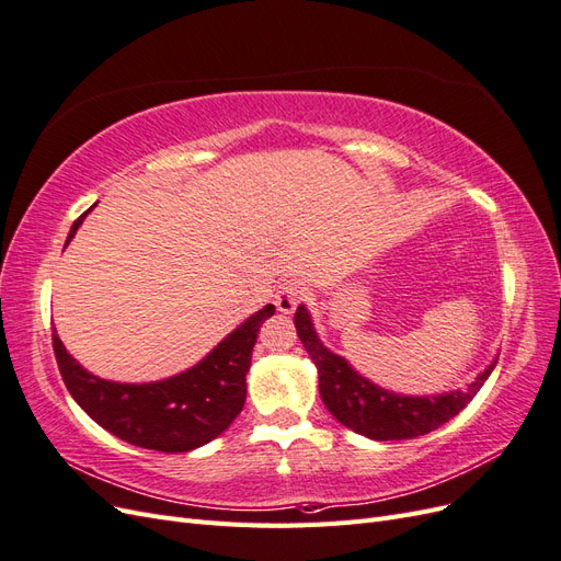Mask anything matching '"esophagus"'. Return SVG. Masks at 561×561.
<instances>
[{
	"label": "esophagus",
	"instance_id": "obj_1",
	"mask_svg": "<svg viewBox=\"0 0 561 561\" xmlns=\"http://www.w3.org/2000/svg\"><path fill=\"white\" fill-rule=\"evenodd\" d=\"M304 297H307V285L295 278V280H285L278 287V293L274 295V304L280 313H293L297 309V304L304 301Z\"/></svg>",
	"mask_w": 561,
	"mask_h": 561
}]
</instances>
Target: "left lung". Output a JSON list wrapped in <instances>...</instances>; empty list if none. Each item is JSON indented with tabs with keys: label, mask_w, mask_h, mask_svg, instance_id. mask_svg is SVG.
<instances>
[{
	"label": "left lung",
	"mask_w": 561,
	"mask_h": 561,
	"mask_svg": "<svg viewBox=\"0 0 561 561\" xmlns=\"http://www.w3.org/2000/svg\"><path fill=\"white\" fill-rule=\"evenodd\" d=\"M295 328L304 348L318 367V388L332 416L346 428L369 439H412L426 435L454 419L463 407L478 396L489 379L496 360L466 390H451L445 396H398L360 377L342 355L320 344L309 311L301 307L295 313Z\"/></svg>",
	"instance_id": "left-lung-1"
}]
</instances>
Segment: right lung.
<instances>
[{
  "instance_id": "add662e5",
  "label": "right lung",
  "mask_w": 561,
  "mask_h": 561,
  "mask_svg": "<svg viewBox=\"0 0 561 561\" xmlns=\"http://www.w3.org/2000/svg\"><path fill=\"white\" fill-rule=\"evenodd\" d=\"M87 215L89 210L72 225L67 243ZM274 311V304H266L198 365L154 383H116L93 377L65 351L58 334H54V353L67 390L98 426L142 449L192 451L222 435L241 414L252 348L262 322Z\"/></svg>"
}]
</instances>
